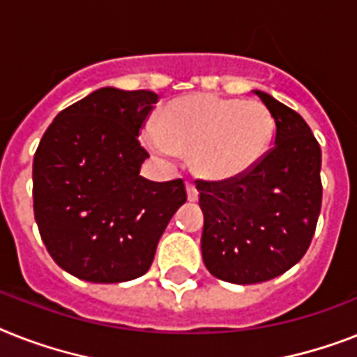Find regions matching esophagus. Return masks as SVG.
<instances>
[{
	"label": "esophagus",
	"instance_id": "1",
	"mask_svg": "<svg viewBox=\"0 0 357 357\" xmlns=\"http://www.w3.org/2000/svg\"><path fill=\"white\" fill-rule=\"evenodd\" d=\"M185 188H187L188 202H198L199 192H198V188H196V185H194V183H187V185H185Z\"/></svg>",
	"mask_w": 357,
	"mask_h": 357
}]
</instances>
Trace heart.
Listing matches in <instances>:
<instances>
[{"instance_id":"1","label":"heart","mask_w":357,"mask_h":357,"mask_svg":"<svg viewBox=\"0 0 357 357\" xmlns=\"http://www.w3.org/2000/svg\"><path fill=\"white\" fill-rule=\"evenodd\" d=\"M273 130L271 113L257 100L188 95L167 104L159 124L144 126L143 143L165 159L192 153L202 178L225 181L259 163Z\"/></svg>"}]
</instances>
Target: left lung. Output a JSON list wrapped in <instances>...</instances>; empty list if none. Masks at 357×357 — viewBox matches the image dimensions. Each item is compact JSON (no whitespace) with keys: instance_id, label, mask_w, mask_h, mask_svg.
<instances>
[{"instance_id":"left-lung-1","label":"left lung","mask_w":357,"mask_h":357,"mask_svg":"<svg viewBox=\"0 0 357 357\" xmlns=\"http://www.w3.org/2000/svg\"><path fill=\"white\" fill-rule=\"evenodd\" d=\"M275 121L273 149L225 181H198L202 255L216 279L257 284L294 268L321 213V146L299 113L253 89Z\"/></svg>"}]
</instances>
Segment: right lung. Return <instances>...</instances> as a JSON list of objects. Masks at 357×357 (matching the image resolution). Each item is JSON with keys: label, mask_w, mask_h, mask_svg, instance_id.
Returning a JSON list of instances; mask_svg holds the SVG:
<instances>
[{"label": "right lung", "mask_w": 357, "mask_h": 357, "mask_svg": "<svg viewBox=\"0 0 357 357\" xmlns=\"http://www.w3.org/2000/svg\"><path fill=\"white\" fill-rule=\"evenodd\" d=\"M149 89L100 88L58 113L33 161L34 218L54 262L88 282H126L152 266L183 179L139 176V130L158 102Z\"/></svg>", "instance_id": "obj_1"}]
</instances>
